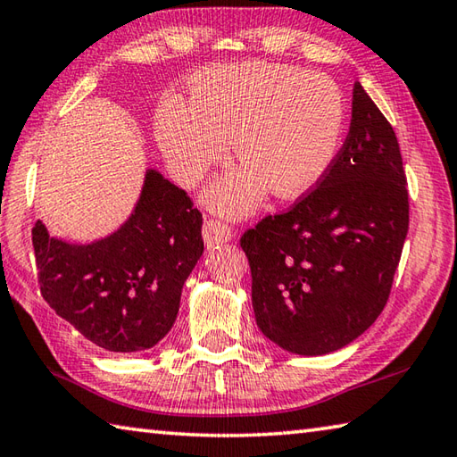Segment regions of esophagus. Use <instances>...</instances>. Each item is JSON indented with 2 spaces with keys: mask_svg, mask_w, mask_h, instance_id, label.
<instances>
[{
  "mask_svg": "<svg viewBox=\"0 0 457 457\" xmlns=\"http://www.w3.org/2000/svg\"><path fill=\"white\" fill-rule=\"evenodd\" d=\"M203 238H204L206 248H214L219 245L228 243V240L232 238V232L225 225V222L209 219V220H204V225H203Z\"/></svg>",
  "mask_w": 457,
  "mask_h": 457,
  "instance_id": "1",
  "label": "esophagus"
}]
</instances>
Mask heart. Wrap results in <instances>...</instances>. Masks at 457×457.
I'll list each match as a JSON object with an SVG mask.
<instances>
[{"label": "heart", "mask_w": 457, "mask_h": 457, "mask_svg": "<svg viewBox=\"0 0 457 457\" xmlns=\"http://www.w3.org/2000/svg\"><path fill=\"white\" fill-rule=\"evenodd\" d=\"M344 125L346 103L330 77L269 62L204 69L193 79V101L169 97L154 119L162 154L187 187L227 159L232 139L245 165L203 196L227 217L253 212L269 188L278 199L314 188L336 161Z\"/></svg>", "instance_id": "heart-1"}]
</instances>
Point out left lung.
Segmentation results:
<instances>
[{"instance_id":"left-lung-1","label":"left lung","mask_w":457,"mask_h":457,"mask_svg":"<svg viewBox=\"0 0 457 457\" xmlns=\"http://www.w3.org/2000/svg\"><path fill=\"white\" fill-rule=\"evenodd\" d=\"M408 214L398 139L356 83L350 131L328 173L288 212L240 238L261 332L300 356L328 354L364 334L388 303Z\"/></svg>"}]
</instances>
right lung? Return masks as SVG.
I'll use <instances>...</instances> for the list:
<instances>
[{
  "mask_svg": "<svg viewBox=\"0 0 457 457\" xmlns=\"http://www.w3.org/2000/svg\"><path fill=\"white\" fill-rule=\"evenodd\" d=\"M201 227L183 188L147 169L131 217L113 235L77 245L36 222L41 296L95 346L149 350L177 320L185 280L204 251Z\"/></svg>",
  "mask_w": 457,
  "mask_h": 457,
  "instance_id": "right-lung-1",
  "label": "right lung"
}]
</instances>
